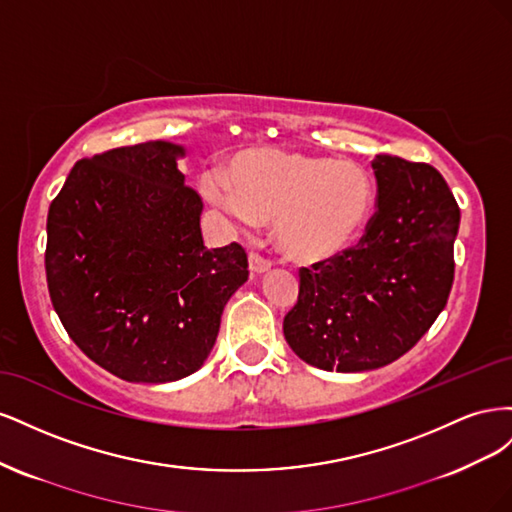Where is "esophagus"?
I'll use <instances>...</instances> for the list:
<instances>
[{"label": "esophagus", "mask_w": 512, "mask_h": 512, "mask_svg": "<svg viewBox=\"0 0 512 512\" xmlns=\"http://www.w3.org/2000/svg\"><path fill=\"white\" fill-rule=\"evenodd\" d=\"M271 269V262L267 258H262L258 254H250V271L256 275L267 273Z\"/></svg>", "instance_id": "obj_1"}]
</instances>
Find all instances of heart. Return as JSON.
Returning a JSON list of instances; mask_svg holds the SVG:
<instances>
[{
	"label": "heart",
	"instance_id": "b5f03b06",
	"mask_svg": "<svg viewBox=\"0 0 512 512\" xmlns=\"http://www.w3.org/2000/svg\"><path fill=\"white\" fill-rule=\"evenodd\" d=\"M205 194L237 226L273 220V241L290 262L324 265L359 241L374 211L376 185L354 162L290 149H245Z\"/></svg>",
	"mask_w": 512,
	"mask_h": 512
}]
</instances>
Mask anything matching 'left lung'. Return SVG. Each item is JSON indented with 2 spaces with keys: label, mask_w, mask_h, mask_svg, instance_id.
<instances>
[{
  "label": "left lung",
  "mask_w": 512,
  "mask_h": 512,
  "mask_svg": "<svg viewBox=\"0 0 512 512\" xmlns=\"http://www.w3.org/2000/svg\"><path fill=\"white\" fill-rule=\"evenodd\" d=\"M378 211L359 245L301 269L299 301L284 337L307 365L324 371L378 369L421 339L451 294L461 213L429 164L380 156L371 162Z\"/></svg>",
  "instance_id": "1"
}]
</instances>
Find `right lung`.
Masks as SVG:
<instances>
[{"mask_svg": "<svg viewBox=\"0 0 512 512\" xmlns=\"http://www.w3.org/2000/svg\"><path fill=\"white\" fill-rule=\"evenodd\" d=\"M183 156L151 141L76 162L46 218L55 312L91 361L126 382H175L203 367L250 275L241 245L205 247Z\"/></svg>", "mask_w": 512, "mask_h": 512, "instance_id": "add662e5", "label": "right lung"}]
</instances>
